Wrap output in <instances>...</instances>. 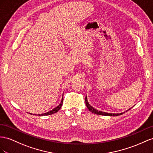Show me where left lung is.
Here are the masks:
<instances>
[{
  "mask_svg": "<svg viewBox=\"0 0 153 153\" xmlns=\"http://www.w3.org/2000/svg\"><path fill=\"white\" fill-rule=\"evenodd\" d=\"M85 103H86V105H87V108H88V110L91 111V112L94 113V114H100V115H103V116H120V115H121V114H123V113H120V114H111V113H107V112H101V111H97V110H96V109L94 108L92 106H91V105H90L88 103L87 97H85ZM129 110H130V109H129Z\"/></svg>",
  "mask_w": 153,
  "mask_h": 153,
  "instance_id": "obj_1",
  "label": "left lung"
}]
</instances>
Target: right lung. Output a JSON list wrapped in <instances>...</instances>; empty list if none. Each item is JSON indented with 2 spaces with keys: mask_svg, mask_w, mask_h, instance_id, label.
I'll list each match as a JSON object with an SVG mask.
<instances>
[{
  "mask_svg": "<svg viewBox=\"0 0 153 153\" xmlns=\"http://www.w3.org/2000/svg\"><path fill=\"white\" fill-rule=\"evenodd\" d=\"M62 101H63V97H62V100H61V103H60L59 105L57 107H56L55 108H53V110L50 111H49V112H48L44 113V114H37V116H47V115L53 114H54V113H56L58 111H59V109L61 108V106H62ZM29 114H32V113H29ZM33 115H37V114H33Z\"/></svg>",
  "mask_w": 153,
  "mask_h": 153,
  "instance_id": "add662e5",
  "label": "right lung"
}]
</instances>
